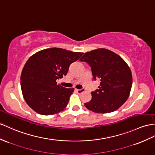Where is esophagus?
Here are the masks:
<instances>
[{"label": "esophagus", "mask_w": 155, "mask_h": 155, "mask_svg": "<svg viewBox=\"0 0 155 155\" xmlns=\"http://www.w3.org/2000/svg\"><path fill=\"white\" fill-rule=\"evenodd\" d=\"M85 91V90L84 89V88H82V89H77V92L78 93V94H82V92H84Z\"/></svg>", "instance_id": "esophagus-1"}]
</instances>
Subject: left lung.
Returning a JSON list of instances; mask_svg holds the SVG:
<instances>
[{
  "mask_svg": "<svg viewBox=\"0 0 155 155\" xmlns=\"http://www.w3.org/2000/svg\"><path fill=\"white\" fill-rule=\"evenodd\" d=\"M88 63L94 80L101 81L92 93L86 107L97 113L114 111L124 104L132 88V75L130 67L120 56L105 48L86 52L80 59Z\"/></svg>",
  "mask_w": 155,
  "mask_h": 155,
  "instance_id": "left-lung-1",
  "label": "left lung"
}]
</instances>
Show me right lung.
<instances>
[{"mask_svg":"<svg viewBox=\"0 0 155 155\" xmlns=\"http://www.w3.org/2000/svg\"><path fill=\"white\" fill-rule=\"evenodd\" d=\"M82 54L51 48L31 56L21 75V91L27 105L42 115H51L64 109L74 88H65L57 84L56 80L65 76L69 65Z\"/></svg>","mask_w":155,"mask_h":155,"instance_id":"add662e5","label":"right lung"}]
</instances>
